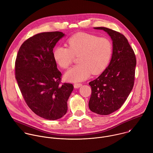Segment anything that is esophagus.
<instances>
[{
	"mask_svg": "<svg viewBox=\"0 0 153 153\" xmlns=\"http://www.w3.org/2000/svg\"><path fill=\"white\" fill-rule=\"evenodd\" d=\"M82 86V83H76L74 84V87L75 88H79L80 87H81Z\"/></svg>",
	"mask_w": 153,
	"mask_h": 153,
	"instance_id": "esophagus-1",
	"label": "esophagus"
}]
</instances>
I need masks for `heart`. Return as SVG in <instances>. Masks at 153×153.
I'll return each instance as SVG.
<instances>
[{"label":"heart","mask_w":153,"mask_h":153,"mask_svg":"<svg viewBox=\"0 0 153 153\" xmlns=\"http://www.w3.org/2000/svg\"><path fill=\"white\" fill-rule=\"evenodd\" d=\"M68 47L57 46L53 51L56 63L62 68H68L74 56H78L79 64L65 74L67 80L78 82L89 77L91 73L98 74L108 66L113 53V44L107 37L87 33H78L70 37Z\"/></svg>","instance_id":"heart-1"}]
</instances>
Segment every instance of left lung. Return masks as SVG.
I'll use <instances>...</instances> for the list:
<instances>
[{"label":"left lung","instance_id":"left-lung-1","mask_svg":"<svg viewBox=\"0 0 153 153\" xmlns=\"http://www.w3.org/2000/svg\"><path fill=\"white\" fill-rule=\"evenodd\" d=\"M113 40L110 64L96 79L89 83L92 89L89 108L100 115L110 114L119 109L132 90L137 64L136 56L128 39L122 33L100 27Z\"/></svg>","mask_w":153,"mask_h":153}]
</instances>
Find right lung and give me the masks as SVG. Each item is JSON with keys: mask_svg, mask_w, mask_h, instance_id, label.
I'll use <instances>...</instances> for the list:
<instances>
[{"mask_svg": "<svg viewBox=\"0 0 153 153\" xmlns=\"http://www.w3.org/2000/svg\"><path fill=\"white\" fill-rule=\"evenodd\" d=\"M64 36L52 31L28 38L15 60V78L25 102L36 114L47 120H57L66 114L74 88L71 83H61L62 74L53 56V48Z\"/></svg>", "mask_w": 153, "mask_h": 153, "instance_id": "obj_1", "label": "right lung"}]
</instances>
